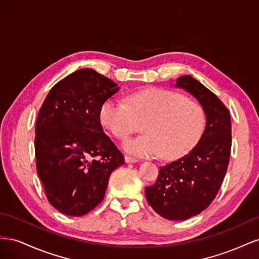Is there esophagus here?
Returning a JSON list of instances; mask_svg holds the SVG:
<instances>
[{
    "label": "esophagus",
    "mask_w": 259,
    "mask_h": 259,
    "mask_svg": "<svg viewBox=\"0 0 259 259\" xmlns=\"http://www.w3.org/2000/svg\"><path fill=\"white\" fill-rule=\"evenodd\" d=\"M124 161L127 162V164H129V162H137L138 161V159L137 158H135V157H131V156H124Z\"/></svg>",
    "instance_id": "obj_1"
}]
</instances>
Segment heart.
Returning <instances> with one entry per match:
<instances>
[{"label":"heart","instance_id":"obj_1","mask_svg":"<svg viewBox=\"0 0 259 259\" xmlns=\"http://www.w3.org/2000/svg\"><path fill=\"white\" fill-rule=\"evenodd\" d=\"M128 104L117 98L107 99L100 108V121L119 140L127 139L144 123L146 135L129 139L123 150L136 156L161 154L177 159L197 144L205 127V114L196 102L167 89L146 88L132 92Z\"/></svg>","mask_w":259,"mask_h":259}]
</instances>
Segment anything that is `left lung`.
<instances>
[{"label": "left lung", "instance_id": "left-lung-1", "mask_svg": "<svg viewBox=\"0 0 259 259\" xmlns=\"http://www.w3.org/2000/svg\"><path fill=\"white\" fill-rule=\"evenodd\" d=\"M175 87L201 104L205 130L186 156L160 167L157 181L145 188V196L161 217L186 220L208 207L224 181L231 151V119L224 103L192 76L177 78Z\"/></svg>", "mask_w": 259, "mask_h": 259}]
</instances>
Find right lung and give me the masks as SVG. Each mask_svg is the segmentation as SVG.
<instances>
[{
    "label": "right lung",
    "mask_w": 259,
    "mask_h": 259,
    "mask_svg": "<svg viewBox=\"0 0 259 259\" xmlns=\"http://www.w3.org/2000/svg\"><path fill=\"white\" fill-rule=\"evenodd\" d=\"M119 89L98 71L83 68L52 88L40 108L36 172L50 204L64 215L83 216L97 207L110 174L124 164L100 121L102 104Z\"/></svg>",
    "instance_id": "obj_1"
}]
</instances>
